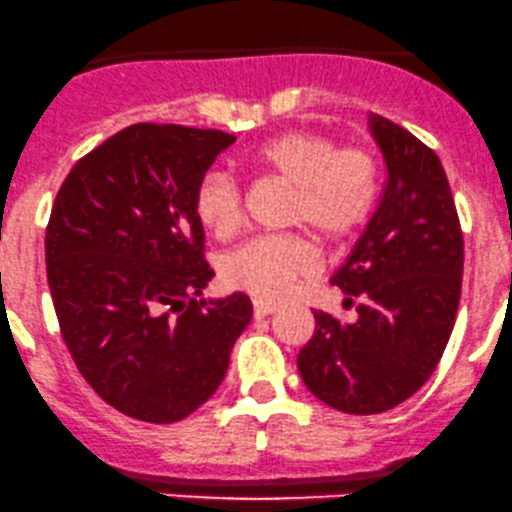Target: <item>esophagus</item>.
<instances>
[{"mask_svg":"<svg viewBox=\"0 0 512 512\" xmlns=\"http://www.w3.org/2000/svg\"><path fill=\"white\" fill-rule=\"evenodd\" d=\"M251 307H254V315H256V317H266V315H271V312H276V310H278L276 302H271V300H261V298H254V300H251Z\"/></svg>","mask_w":512,"mask_h":512,"instance_id":"34e87169","label":"esophagus"}]
</instances>
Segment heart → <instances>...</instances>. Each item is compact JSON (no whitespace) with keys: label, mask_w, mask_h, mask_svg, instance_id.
Masks as SVG:
<instances>
[{"label":"heart","mask_w":512,"mask_h":512,"mask_svg":"<svg viewBox=\"0 0 512 512\" xmlns=\"http://www.w3.org/2000/svg\"><path fill=\"white\" fill-rule=\"evenodd\" d=\"M244 163L293 188L288 222L302 224L324 244H342L371 222L381 197V166L364 146H339L332 136L288 129L249 148ZM195 214L217 239L241 224V192L222 170H210L195 190ZM315 254L302 236L266 234L236 249L224 280L261 300H280L310 276Z\"/></svg>","instance_id":"1"}]
</instances>
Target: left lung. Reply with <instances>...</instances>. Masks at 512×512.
<instances>
[{"label":"left lung","mask_w":512,"mask_h":512,"mask_svg":"<svg viewBox=\"0 0 512 512\" xmlns=\"http://www.w3.org/2000/svg\"><path fill=\"white\" fill-rule=\"evenodd\" d=\"M371 129L386 190L332 278L359 317L315 310V334L298 354L310 393L349 415L386 412L425 386L454 329L464 273V234L437 153L381 114Z\"/></svg>","instance_id":"left-lung-1"}]
</instances>
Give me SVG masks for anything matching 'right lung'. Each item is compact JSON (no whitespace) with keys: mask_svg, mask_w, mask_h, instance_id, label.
Wrapping results in <instances>:
<instances>
[{"mask_svg":"<svg viewBox=\"0 0 512 512\" xmlns=\"http://www.w3.org/2000/svg\"><path fill=\"white\" fill-rule=\"evenodd\" d=\"M236 136L131 124L75 163L46 227L60 334L107 405L153 425L212 398L251 320L234 293L200 300L214 271L195 190Z\"/></svg>","mask_w":512,"mask_h":512,"instance_id":"obj_1","label":"right lung"}]
</instances>
